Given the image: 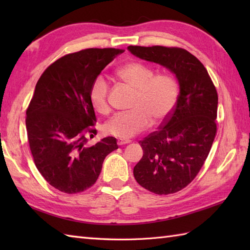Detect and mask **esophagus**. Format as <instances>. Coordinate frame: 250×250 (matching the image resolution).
<instances>
[{
  "label": "esophagus",
  "instance_id": "1",
  "mask_svg": "<svg viewBox=\"0 0 250 250\" xmlns=\"http://www.w3.org/2000/svg\"><path fill=\"white\" fill-rule=\"evenodd\" d=\"M129 143H131V140H126V139H118V141H117V144H118V145L129 144Z\"/></svg>",
  "mask_w": 250,
  "mask_h": 250
}]
</instances>
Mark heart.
Returning a JSON list of instances; mask_svg holds the SVG:
<instances>
[{
  "label": "heart",
  "instance_id": "obj_1",
  "mask_svg": "<svg viewBox=\"0 0 250 250\" xmlns=\"http://www.w3.org/2000/svg\"><path fill=\"white\" fill-rule=\"evenodd\" d=\"M116 75L135 90V94L131 103L132 110L111 117L104 125L106 133L130 139L149 128L151 121L159 125L172 114L179 93L177 82L172 75H155V70L142 62L126 63L116 71ZM108 91L109 84L103 76L95 78L90 87V102L100 114L109 111Z\"/></svg>",
  "mask_w": 250,
  "mask_h": 250
}]
</instances>
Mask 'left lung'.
Returning <instances> with one entry per match:
<instances>
[{"label":"left lung","mask_w":250,"mask_h":250,"mask_svg":"<svg viewBox=\"0 0 250 250\" xmlns=\"http://www.w3.org/2000/svg\"><path fill=\"white\" fill-rule=\"evenodd\" d=\"M147 61L167 67L176 76V105L158 131L140 141L143 158L133 174L143 188L156 194L178 192L203 167L217 133L218 94L198 58L179 47L129 46Z\"/></svg>","instance_id":"left-lung-1"}]
</instances>
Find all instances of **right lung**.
<instances>
[{
    "mask_svg": "<svg viewBox=\"0 0 250 250\" xmlns=\"http://www.w3.org/2000/svg\"><path fill=\"white\" fill-rule=\"evenodd\" d=\"M124 49L88 48L61 57L46 68L26 108L25 125L35 166L61 192H83L97 182L113 136L94 145L97 117L90 102L93 81Z\"/></svg>",
    "mask_w": 250,
    "mask_h": 250,
    "instance_id": "add662e5",
    "label": "right lung"
}]
</instances>
